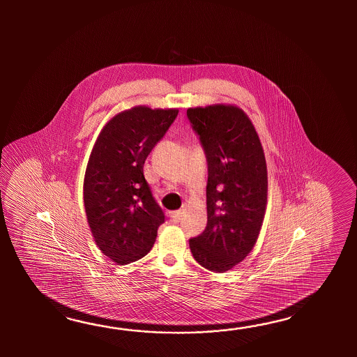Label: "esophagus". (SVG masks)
Masks as SVG:
<instances>
[{
    "instance_id": "34e87169",
    "label": "esophagus",
    "mask_w": 357,
    "mask_h": 357,
    "mask_svg": "<svg viewBox=\"0 0 357 357\" xmlns=\"http://www.w3.org/2000/svg\"><path fill=\"white\" fill-rule=\"evenodd\" d=\"M168 215H169V218L174 220V222H180L182 220V213L180 211H177V212H169L168 213Z\"/></svg>"
}]
</instances>
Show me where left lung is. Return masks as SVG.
<instances>
[{"label":"left lung","instance_id":"8db88e82","mask_svg":"<svg viewBox=\"0 0 357 357\" xmlns=\"http://www.w3.org/2000/svg\"><path fill=\"white\" fill-rule=\"evenodd\" d=\"M208 163L204 231L189 240L200 266L226 272L258 240L266 205V157L249 117L234 106L188 109Z\"/></svg>","mask_w":357,"mask_h":357}]
</instances>
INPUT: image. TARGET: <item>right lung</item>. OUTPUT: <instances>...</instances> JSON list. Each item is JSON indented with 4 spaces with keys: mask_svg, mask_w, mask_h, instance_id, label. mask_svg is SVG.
<instances>
[{
    "mask_svg": "<svg viewBox=\"0 0 357 357\" xmlns=\"http://www.w3.org/2000/svg\"><path fill=\"white\" fill-rule=\"evenodd\" d=\"M177 114L134 107L107 123L91 151L84 178L86 218L99 249L120 266L145 257L165 223L144 163Z\"/></svg>",
    "mask_w": 357,
    "mask_h": 357,
    "instance_id": "1",
    "label": "right lung"
}]
</instances>
